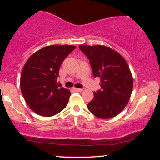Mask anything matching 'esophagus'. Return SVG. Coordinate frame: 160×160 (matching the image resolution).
<instances>
[{
    "label": "esophagus",
    "instance_id": "34e87169",
    "mask_svg": "<svg viewBox=\"0 0 160 160\" xmlns=\"http://www.w3.org/2000/svg\"><path fill=\"white\" fill-rule=\"evenodd\" d=\"M73 89H74V91L79 92H82V89H78V88H73Z\"/></svg>",
    "mask_w": 160,
    "mask_h": 160
}]
</instances>
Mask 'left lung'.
I'll return each mask as SVG.
<instances>
[{
    "mask_svg": "<svg viewBox=\"0 0 160 160\" xmlns=\"http://www.w3.org/2000/svg\"><path fill=\"white\" fill-rule=\"evenodd\" d=\"M89 58L95 78L101 79V89L87 108L101 119H109L124 109L131 97L133 78L127 62L120 53L103 45H80Z\"/></svg>",
    "mask_w": 160,
    "mask_h": 160,
    "instance_id": "8db88e82",
    "label": "left lung"
}]
</instances>
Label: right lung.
Here are the masks:
<instances>
[{
	"mask_svg": "<svg viewBox=\"0 0 160 160\" xmlns=\"http://www.w3.org/2000/svg\"><path fill=\"white\" fill-rule=\"evenodd\" d=\"M76 48L51 45L32 54L24 65L20 87L28 107L43 117H52L67 106L71 92L57 82L62 62Z\"/></svg>",
	"mask_w": 160,
	"mask_h": 160,
	"instance_id": "obj_1",
	"label": "right lung"
}]
</instances>
